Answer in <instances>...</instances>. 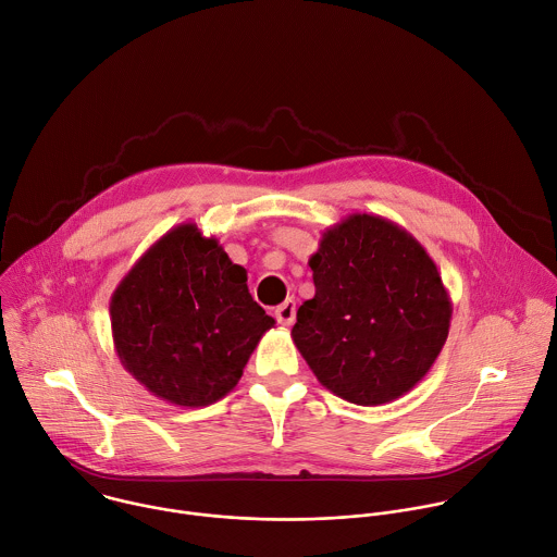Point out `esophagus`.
Returning <instances> with one entry per match:
<instances>
[{
    "label": "esophagus",
    "mask_w": 557,
    "mask_h": 557,
    "mask_svg": "<svg viewBox=\"0 0 557 557\" xmlns=\"http://www.w3.org/2000/svg\"><path fill=\"white\" fill-rule=\"evenodd\" d=\"M274 315H276V320H278L283 326H292L294 320H296V300H294V298H287L285 302H281V305L274 309Z\"/></svg>",
    "instance_id": "obj_1"
}]
</instances>
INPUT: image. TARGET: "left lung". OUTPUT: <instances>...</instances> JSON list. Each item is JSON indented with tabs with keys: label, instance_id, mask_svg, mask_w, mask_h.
Wrapping results in <instances>:
<instances>
[{
	"label": "left lung",
	"instance_id": "obj_1",
	"mask_svg": "<svg viewBox=\"0 0 557 557\" xmlns=\"http://www.w3.org/2000/svg\"><path fill=\"white\" fill-rule=\"evenodd\" d=\"M315 296L296 313L292 339L335 396L385 405L435 363L453 305L420 242L392 220L352 213L322 233L311 255Z\"/></svg>",
	"mask_w": 557,
	"mask_h": 557
}]
</instances>
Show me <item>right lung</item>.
I'll return each instance as SVG.
<instances>
[{
    "mask_svg": "<svg viewBox=\"0 0 557 557\" xmlns=\"http://www.w3.org/2000/svg\"><path fill=\"white\" fill-rule=\"evenodd\" d=\"M246 281V270L198 224L168 231L111 296L122 366L150 394L178 407L224 398L274 326Z\"/></svg>",
    "mask_w": 557,
    "mask_h": 557,
    "instance_id": "1",
    "label": "right lung"
}]
</instances>
